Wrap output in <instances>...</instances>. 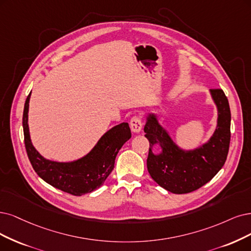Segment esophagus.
I'll return each instance as SVG.
<instances>
[{"instance_id":"1","label":"esophagus","mask_w":251,"mask_h":251,"mask_svg":"<svg viewBox=\"0 0 251 251\" xmlns=\"http://www.w3.org/2000/svg\"><path fill=\"white\" fill-rule=\"evenodd\" d=\"M142 127H143V121L142 118L138 117V116H134L131 118L130 120V128L131 130L135 133H138L142 130Z\"/></svg>"}]
</instances>
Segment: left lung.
<instances>
[{
    "label": "left lung",
    "instance_id": "left-lung-1",
    "mask_svg": "<svg viewBox=\"0 0 251 251\" xmlns=\"http://www.w3.org/2000/svg\"><path fill=\"white\" fill-rule=\"evenodd\" d=\"M210 93L217 106V126L210 140L194 150L181 149L154 114L147 117L144 131L150 143L148 172L159 186L173 193L183 194L201 188L213 179L226 160L230 141L228 100L221 89H211ZM154 144L161 146L159 154L152 153Z\"/></svg>",
    "mask_w": 251,
    "mask_h": 251
}]
</instances>
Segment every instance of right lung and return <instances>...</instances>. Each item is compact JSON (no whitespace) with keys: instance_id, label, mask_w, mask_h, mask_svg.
Listing matches in <instances>:
<instances>
[{"instance_id":"add662e5","label":"right lung","mask_w":251,"mask_h":251,"mask_svg":"<svg viewBox=\"0 0 251 251\" xmlns=\"http://www.w3.org/2000/svg\"><path fill=\"white\" fill-rule=\"evenodd\" d=\"M30 97L31 92L25 103L23 127L26 154L37 175L51 186L76 197L99 188L114 170L118 152L131 137L128 123H121L109 129L81 158L71 162L51 161L41 156L31 142L27 125Z\"/></svg>"}]
</instances>
